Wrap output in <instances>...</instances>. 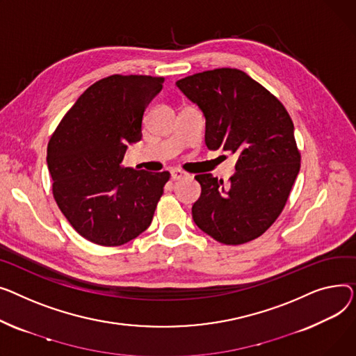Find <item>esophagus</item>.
<instances>
[{
    "mask_svg": "<svg viewBox=\"0 0 356 356\" xmlns=\"http://www.w3.org/2000/svg\"><path fill=\"white\" fill-rule=\"evenodd\" d=\"M185 177H186V174H185L184 171H181V170H172V171H171V179H174V181L182 179V178H185Z\"/></svg>",
    "mask_w": 356,
    "mask_h": 356,
    "instance_id": "34e87169",
    "label": "esophagus"
}]
</instances>
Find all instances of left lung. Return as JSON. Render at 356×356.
Returning <instances> with one entry per match:
<instances>
[{
	"label": "left lung",
	"instance_id": "obj_1",
	"mask_svg": "<svg viewBox=\"0 0 356 356\" xmlns=\"http://www.w3.org/2000/svg\"><path fill=\"white\" fill-rule=\"evenodd\" d=\"M205 116L208 149L237 156L224 181L200 174L195 224L214 240L238 245L266 233L282 214L300 170L295 128L283 103L237 69H214L177 81Z\"/></svg>",
	"mask_w": 356,
	"mask_h": 356
}]
</instances>
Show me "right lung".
<instances>
[{"label":"right lung","instance_id":"1","mask_svg":"<svg viewBox=\"0 0 356 356\" xmlns=\"http://www.w3.org/2000/svg\"><path fill=\"white\" fill-rule=\"evenodd\" d=\"M165 79L112 74L88 88L47 146L53 197L76 232L106 247L128 243L152 222L170 172L124 168L128 143L142 139L145 111Z\"/></svg>","mask_w":356,"mask_h":356}]
</instances>
